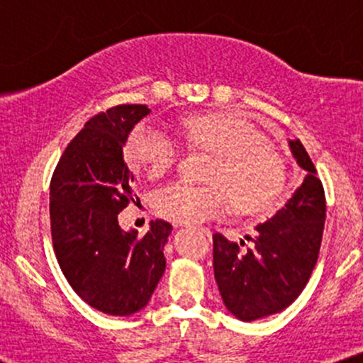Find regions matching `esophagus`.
Instances as JSON below:
<instances>
[{
	"label": "esophagus",
	"instance_id": "1",
	"mask_svg": "<svg viewBox=\"0 0 363 363\" xmlns=\"http://www.w3.org/2000/svg\"><path fill=\"white\" fill-rule=\"evenodd\" d=\"M205 232H206V234H208V235H210V232H208V230H205Z\"/></svg>",
	"mask_w": 363,
	"mask_h": 363
}]
</instances>
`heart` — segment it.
Segmentation results:
<instances>
[{"label":"heart","instance_id":"b5f03b06","mask_svg":"<svg viewBox=\"0 0 363 363\" xmlns=\"http://www.w3.org/2000/svg\"><path fill=\"white\" fill-rule=\"evenodd\" d=\"M182 133L196 147L216 155L208 181L211 186L169 182L153 196L155 210L165 218L199 223L227 211L228 194L237 210L266 211L280 198L285 167L256 128L247 121L223 114H206L182 123ZM177 143L164 129L141 123L129 136L126 157L150 177L165 174L176 164Z\"/></svg>","mask_w":363,"mask_h":363}]
</instances>
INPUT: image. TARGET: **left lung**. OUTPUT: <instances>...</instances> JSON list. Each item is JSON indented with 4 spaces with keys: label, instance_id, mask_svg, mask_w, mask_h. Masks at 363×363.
Listing matches in <instances>:
<instances>
[{
    "label": "left lung",
    "instance_id": "8db88e82",
    "mask_svg": "<svg viewBox=\"0 0 363 363\" xmlns=\"http://www.w3.org/2000/svg\"><path fill=\"white\" fill-rule=\"evenodd\" d=\"M303 172L302 184L264 223L256 225L254 247L213 235V269L222 301L237 319L277 314L301 295L318 262L326 220V198L314 164L301 140H286Z\"/></svg>",
    "mask_w": 363,
    "mask_h": 363
}]
</instances>
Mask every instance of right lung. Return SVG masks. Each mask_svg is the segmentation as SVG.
<instances>
[{"mask_svg":"<svg viewBox=\"0 0 363 363\" xmlns=\"http://www.w3.org/2000/svg\"><path fill=\"white\" fill-rule=\"evenodd\" d=\"M148 106H118L91 118L62 153L51 181L52 245L72 289L94 309L133 315L152 298L165 272L172 225L150 223L143 237L123 230L118 215L133 199L123 148Z\"/></svg>","mask_w":363,"mask_h":363,"instance_id":"add662e5","label":"right lung"}]
</instances>
